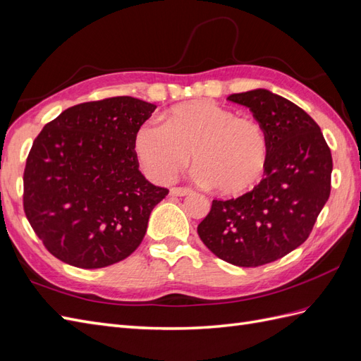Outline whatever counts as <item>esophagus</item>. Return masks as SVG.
<instances>
[{"label":"esophagus","instance_id":"1","mask_svg":"<svg viewBox=\"0 0 361 361\" xmlns=\"http://www.w3.org/2000/svg\"><path fill=\"white\" fill-rule=\"evenodd\" d=\"M192 193L190 188H172L171 189V195L173 197H184V195H189Z\"/></svg>","mask_w":361,"mask_h":361}]
</instances>
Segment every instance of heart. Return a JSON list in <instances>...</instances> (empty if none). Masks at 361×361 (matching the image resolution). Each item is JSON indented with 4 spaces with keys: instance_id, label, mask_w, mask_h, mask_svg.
I'll list each match as a JSON object with an SVG mask.
<instances>
[{
    "instance_id": "obj_1",
    "label": "heart",
    "mask_w": 361,
    "mask_h": 361,
    "mask_svg": "<svg viewBox=\"0 0 361 361\" xmlns=\"http://www.w3.org/2000/svg\"><path fill=\"white\" fill-rule=\"evenodd\" d=\"M133 146L143 169L159 181L172 180L192 154L197 178L227 197L256 188L270 155L269 137L257 120L238 117L210 100L173 106L161 123H143Z\"/></svg>"
}]
</instances>
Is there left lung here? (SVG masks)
Masks as SVG:
<instances>
[{"mask_svg": "<svg viewBox=\"0 0 361 361\" xmlns=\"http://www.w3.org/2000/svg\"><path fill=\"white\" fill-rule=\"evenodd\" d=\"M250 108L269 137L262 181L232 200H214L198 235L228 264L259 267L307 241L331 193L332 157L319 125L302 108L269 90L227 97Z\"/></svg>", "mask_w": 361, "mask_h": 361, "instance_id": "8db88e82", "label": "left lung"}]
</instances>
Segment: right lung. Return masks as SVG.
<instances>
[{"label": "right lung", "instance_id": "add662e5", "mask_svg": "<svg viewBox=\"0 0 361 361\" xmlns=\"http://www.w3.org/2000/svg\"><path fill=\"white\" fill-rule=\"evenodd\" d=\"M155 105L129 96L71 106L35 138L24 169V212L44 247L79 269L123 261L168 195L138 171L134 135Z\"/></svg>", "mask_w": 361, "mask_h": 361}]
</instances>
